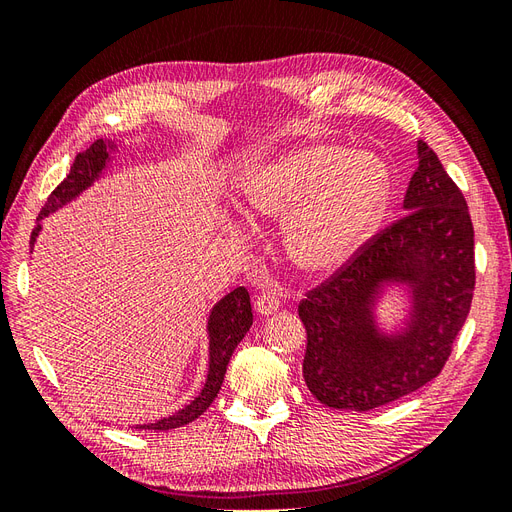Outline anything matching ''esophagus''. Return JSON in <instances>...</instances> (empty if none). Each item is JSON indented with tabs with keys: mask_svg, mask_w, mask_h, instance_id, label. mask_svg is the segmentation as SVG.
<instances>
[{
	"mask_svg": "<svg viewBox=\"0 0 512 512\" xmlns=\"http://www.w3.org/2000/svg\"><path fill=\"white\" fill-rule=\"evenodd\" d=\"M280 297H277L275 292H262L260 297L256 299V309H258V314H262V316H269V314H273V312H277V309H280Z\"/></svg>",
	"mask_w": 512,
	"mask_h": 512,
	"instance_id": "34e87169",
	"label": "esophagus"
}]
</instances>
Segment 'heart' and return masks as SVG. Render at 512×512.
Listing matches in <instances>:
<instances>
[{
	"label": "heart",
	"mask_w": 512,
	"mask_h": 512,
	"mask_svg": "<svg viewBox=\"0 0 512 512\" xmlns=\"http://www.w3.org/2000/svg\"><path fill=\"white\" fill-rule=\"evenodd\" d=\"M243 194L262 218L290 215L286 245L299 267L331 271L380 222L389 175L374 153L314 145L256 168Z\"/></svg>",
	"instance_id": "b5f03b06"
}]
</instances>
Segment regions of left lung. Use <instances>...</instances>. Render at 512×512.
Returning a JSON list of instances; mask_svg holds the SVG:
<instances>
[{
	"instance_id": "left-lung-1",
	"label": "left lung",
	"mask_w": 512,
	"mask_h": 512,
	"mask_svg": "<svg viewBox=\"0 0 512 512\" xmlns=\"http://www.w3.org/2000/svg\"><path fill=\"white\" fill-rule=\"evenodd\" d=\"M404 209L299 303L303 378L329 408L365 412L421 389L446 365L470 314L476 269L468 203L427 143H418ZM386 283L408 285L413 301L407 327L391 336L373 318Z\"/></svg>"
}]
</instances>
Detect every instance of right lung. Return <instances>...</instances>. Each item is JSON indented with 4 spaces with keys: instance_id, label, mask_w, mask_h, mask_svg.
Segmentation results:
<instances>
[{
    "instance_id": "obj_1",
    "label": "right lung",
    "mask_w": 512,
    "mask_h": 512,
    "mask_svg": "<svg viewBox=\"0 0 512 512\" xmlns=\"http://www.w3.org/2000/svg\"><path fill=\"white\" fill-rule=\"evenodd\" d=\"M115 149L113 143L108 141H96L89 149H85L83 153L74 158V164L70 166L68 177L61 181L57 188L51 192V196L46 198V205L42 207L40 215H38V224L32 232V239L29 243H36V237L40 235L42 224L40 220H44L46 215H51L53 211H57L59 207L68 205L72 198L79 196L83 190H87L91 183H94L102 170L106 168V164L111 162V151ZM254 322L252 316V303H250V292H247L243 286L235 288L232 292H228L222 301L215 303V307L211 309L209 314V371H207V380L203 391H200L188 406L181 408L179 412L170 414L166 418H160L156 423H147V425H136L134 429H153V431H168V429H177L188 425L196 418L203 414L211 404L213 399L218 397L222 382H224V374L232 352L239 346L241 339L245 337V333L250 331Z\"/></svg>"
}]
</instances>
